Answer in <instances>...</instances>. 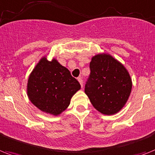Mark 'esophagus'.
Instances as JSON below:
<instances>
[{"label": "esophagus", "instance_id": "1", "mask_svg": "<svg viewBox=\"0 0 155 155\" xmlns=\"http://www.w3.org/2000/svg\"><path fill=\"white\" fill-rule=\"evenodd\" d=\"M78 81H79V83H80V85H81V87H83V80L80 77V78H78Z\"/></svg>", "mask_w": 155, "mask_h": 155}]
</instances>
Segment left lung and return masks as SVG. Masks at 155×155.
<instances>
[{
	"instance_id": "obj_1",
	"label": "left lung",
	"mask_w": 155,
	"mask_h": 155,
	"mask_svg": "<svg viewBox=\"0 0 155 155\" xmlns=\"http://www.w3.org/2000/svg\"><path fill=\"white\" fill-rule=\"evenodd\" d=\"M90 75L84 91L93 107L104 114L121 110L131 91L130 75L110 55H96L90 63Z\"/></svg>"
}]
</instances>
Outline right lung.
<instances>
[{
	"mask_svg": "<svg viewBox=\"0 0 155 155\" xmlns=\"http://www.w3.org/2000/svg\"><path fill=\"white\" fill-rule=\"evenodd\" d=\"M80 84L56 60L42 58L30 75L28 95L30 101L44 112L60 114L70 104Z\"/></svg>",
	"mask_w": 155,
	"mask_h": 155,
	"instance_id": "obj_1",
	"label": "right lung"
}]
</instances>
